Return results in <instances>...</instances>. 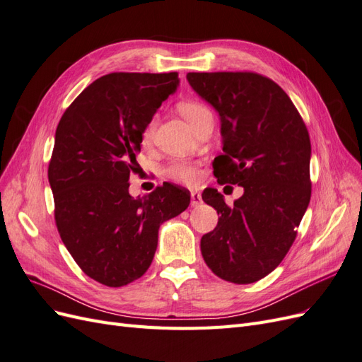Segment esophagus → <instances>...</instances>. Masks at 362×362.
<instances>
[{"mask_svg":"<svg viewBox=\"0 0 362 362\" xmlns=\"http://www.w3.org/2000/svg\"><path fill=\"white\" fill-rule=\"evenodd\" d=\"M192 206H199L202 204V196L198 192H192Z\"/></svg>","mask_w":362,"mask_h":362,"instance_id":"34e87169","label":"esophagus"}]
</instances>
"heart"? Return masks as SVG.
Wrapping results in <instances>:
<instances>
[{"label":"heart","mask_w":362,"mask_h":362,"mask_svg":"<svg viewBox=\"0 0 362 362\" xmlns=\"http://www.w3.org/2000/svg\"><path fill=\"white\" fill-rule=\"evenodd\" d=\"M178 112L181 113V116L187 120L189 124H194L198 117L204 113H206L208 110L206 108L196 103V101H182L178 104ZM156 125H157V119L152 117L145 131H144V140L149 141L154 136V131H156ZM168 175L170 178L181 181V182H187V184H193L199 180V170L198 168L194 166V164H190L187 161H177V163H172L170 166L168 168Z\"/></svg>","instance_id":"1"}]
</instances>
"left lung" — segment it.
<instances>
[{
    "instance_id": "1",
    "label": "left lung",
    "mask_w": 362,
    "mask_h": 362,
    "mask_svg": "<svg viewBox=\"0 0 362 362\" xmlns=\"http://www.w3.org/2000/svg\"><path fill=\"white\" fill-rule=\"evenodd\" d=\"M187 81L221 117L222 156L213 161L218 184L245 193L225 204L216 189L202 199L218 217L201 252L214 275L252 284L275 270L291 247L311 199L308 129L288 95L255 72H189Z\"/></svg>"
}]
</instances>
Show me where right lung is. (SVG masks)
Listing matches in <instances>:
<instances>
[{
	"label": "right lung",
	"instance_id": "obj_1",
	"mask_svg": "<svg viewBox=\"0 0 362 362\" xmlns=\"http://www.w3.org/2000/svg\"><path fill=\"white\" fill-rule=\"evenodd\" d=\"M180 84L177 72H113L76 96L56 129L48 180L62 242L87 276L122 287L149 269L163 222L181 214L190 192L169 182L129 194L144 131Z\"/></svg>",
	"mask_w": 362,
	"mask_h": 362
}]
</instances>
